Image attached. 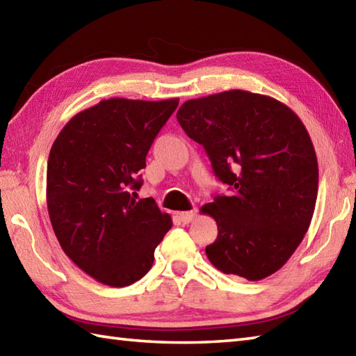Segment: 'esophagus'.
<instances>
[{
	"mask_svg": "<svg viewBox=\"0 0 356 356\" xmlns=\"http://www.w3.org/2000/svg\"><path fill=\"white\" fill-rule=\"evenodd\" d=\"M194 216H196V211H194V210L177 213V218H179L180 222H182V224H190V222L194 219Z\"/></svg>",
	"mask_w": 356,
	"mask_h": 356,
	"instance_id": "34e87169",
	"label": "esophagus"
}]
</instances>
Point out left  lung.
<instances>
[{"label":"left lung","instance_id":"8db88e82","mask_svg":"<svg viewBox=\"0 0 356 356\" xmlns=\"http://www.w3.org/2000/svg\"><path fill=\"white\" fill-rule=\"evenodd\" d=\"M177 120L232 190L200 208L218 224L208 259L248 281L273 275L304 239L316 204L318 160L301 118L271 97L233 89L185 102Z\"/></svg>","mask_w":356,"mask_h":356}]
</instances>
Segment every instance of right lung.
<instances>
[{
  "label": "right lung",
  "instance_id": "1",
  "mask_svg": "<svg viewBox=\"0 0 356 356\" xmlns=\"http://www.w3.org/2000/svg\"><path fill=\"white\" fill-rule=\"evenodd\" d=\"M177 99L103 100L74 115L47 160V211L69 259L95 281L127 287L148 273L170 214L137 200L140 170Z\"/></svg>",
  "mask_w": 356,
  "mask_h": 356
}]
</instances>
